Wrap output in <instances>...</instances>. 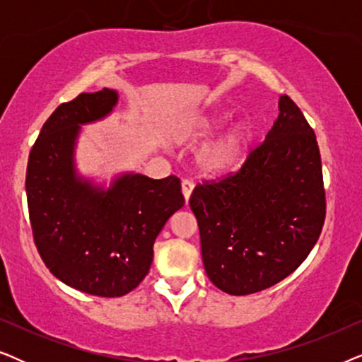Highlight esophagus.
I'll list each match as a JSON object with an SVG mask.
<instances>
[{"label":"esophagus","instance_id":"obj_1","mask_svg":"<svg viewBox=\"0 0 362 362\" xmlns=\"http://www.w3.org/2000/svg\"><path fill=\"white\" fill-rule=\"evenodd\" d=\"M192 189H194V182L189 181V180H182V182H181V191H182V196H185L186 202L189 201Z\"/></svg>","mask_w":362,"mask_h":362}]
</instances>
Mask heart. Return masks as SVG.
Wrapping results in <instances>:
<instances>
[{"instance_id": "heart-1", "label": "heart", "mask_w": 362, "mask_h": 362, "mask_svg": "<svg viewBox=\"0 0 362 362\" xmlns=\"http://www.w3.org/2000/svg\"><path fill=\"white\" fill-rule=\"evenodd\" d=\"M226 123L224 115L196 117L177 138L186 143L204 141ZM252 140V130L245 122H234L211 140L197 155V166L207 176H226L239 168Z\"/></svg>"}]
</instances>
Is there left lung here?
<instances>
[{"label":"left lung","instance_id":"1","mask_svg":"<svg viewBox=\"0 0 362 362\" xmlns=\"http://www.w3.org/2000/svg\"><path fill=\"white\" fill-rule=\"evenodd\" d=\"M264 143L234 176L196 186L189 206L204 270L217 288L250 295L301 265L325 222V189L315 132L290 97Z\"/></svg>","mask_w":362,"mask_h":362}]
</instances>
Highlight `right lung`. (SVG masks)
<instances>
[{
	"instance_id": "1",
	"label": "right lung",
	"mask_w": 362,
	"mask_h": 362,
	"mask_svg": "<svg viewBox=\"0 0 362 362\" xmlns=\"http://www.w3.org/2000/svg\"><path fill=\"white\" fill-rule=\"evenodd\" d=\"M115 88L81 93L44 123L28 161L26 194L34 242L62 284L83 293L122 296L150 272L153 244L185 206L180 180L135 171L110 182L82 175L76 151L82 127L112 115Z\"/></svg>"
}]
</instances>
